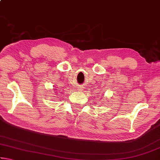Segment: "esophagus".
Here are the masks:
<instances>
[{
	"label": "esophagus",
	"instance_id": "obj_1",
	"mask_svg": "<svg viewBox=\"0 0 160 160\" xmlns=\"http://www.w3.org/2000/svg\"><path fill=\"white\" fill-rule=\"evenodd\" d=\"M78 90H79V91H82V86H79L78 88Z\"/></svg>",
	"mask_w": 160,
	"mask_h": 160
}]
</instances>
